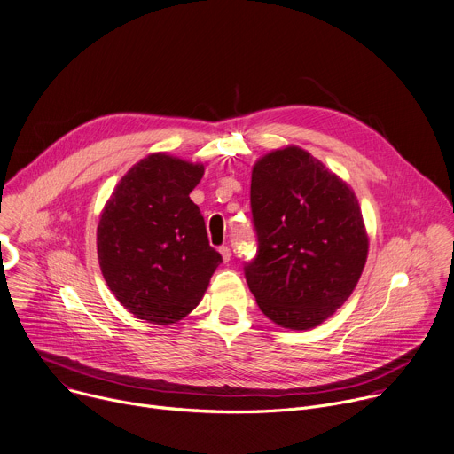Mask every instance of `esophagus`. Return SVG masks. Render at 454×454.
Instances as JSON below:
<instances>
[{
  "mask_svg": "<svg viewBox=\"0 0 454 454\" xmlns=\"http://www.w3.org/2000/svg\"><path fill=\"white\" fill-rule=\"evenodd\" d=\"M220 254H222V258H223V262L227 263L229 260H231V248L227 247V245H222L220 247Z\"/></svg>",
  "mask_w": 454,
  "mask_h": 454,
  "instance_id": "esophagus-1",
  "label": "esophagus"
}]
</instances>
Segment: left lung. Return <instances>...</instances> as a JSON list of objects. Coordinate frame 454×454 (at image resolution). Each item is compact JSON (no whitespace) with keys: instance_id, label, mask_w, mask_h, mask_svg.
Segmentation results:
<instances>
[{"instance_id":"obj_1","label":"left lung","mask_w":454,"mask_h":454,"mask_svg":"<svg viewBox=\"0 0 454 454\" xmlns=\"http://www.w3.org/2000/svg\"><path fill=\"white\" fill-rule=\"evenodd\" d=\"M250 211L258 250L243 270L258 307L283 328L321 325L354 292L366 263L357 196L290 145L254 166Z\"/></svg>"}]
</instances>
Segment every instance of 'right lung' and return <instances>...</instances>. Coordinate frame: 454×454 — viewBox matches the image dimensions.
Wrapping results in <instances>:
<instances>
[{
    "instance_id": "1",
    "label": "right lung",
    "mask_w": 454,
    "mask_h": 454,
    "mask_svg": "<svg viewBox=\"0 0 454 454\" xmlns=\"http://www.w3.org/2000/svg\"><path fill=\"white\" fill-rule=\"evenodd\" d=\"M201 176V164L149 155L122 176L100 215V270L119 303L138 319L171 325L185 317L222 263L189 198Z\"/></svg>"
}]
</instances>
